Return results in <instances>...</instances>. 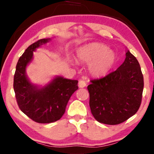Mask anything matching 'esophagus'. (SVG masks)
Wrapping results in <instances>:
<instances>
[{"mask_svg":"<svg viewBox=\"0 0 154 154\" xmlns=\"http://www.w3.org/2000/svg\"><path fill=\"white\" fill-rule=\"evenodd\" d=\"M78 84H79V88H84V87H85V85H86V83H85V81H83V80H80Z\"/></svg>","mask_w":154,"mask_h":154,"instance_id":"34e87169","label":"esophagus"}]
</instances>
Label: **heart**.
Listing matches in <instances>:
<instances>
[{
  "label": "heart",
  "instance_id": "heart-1",
  "mask_svg": "<svg viewBox=\"0 0 154 154\" xmlns=\"http://www.w3.org/2000/svg\"><path fill=\"white\" fill-rule=\"evenodd\" d=\"M76 58L82 63L88 64V70L92 76L102 77L112 69L116 54L105 44L95 42L78 49Z\"/></svg>",
  "mask_w": 154,
  "mask_h": 154
}]
</instances>
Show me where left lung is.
<instances>
[{
  "label": "left lung",
  "instance_id": "left-lung-1",
  "mask_svg": "<svg viewBox=\"0 0 154 154\" xmlns=\"http://www.w3.org/2000/svg\"><path fill=\"white\" fill-rule=\"evenodd\" d=\"M126 59L116 71L88 86L90 107L100 123L117 125L127 120L140 107L144 82L140 64L128 50Z\"/></svg>",
  "mask_w": 154,
  "mask_h": 154
}]
</instances>
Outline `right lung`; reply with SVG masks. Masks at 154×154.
<instances>
[{
  "mask_svg": "<svg viewBox=\"0 0 154 154\" xmlns=\"http://www.w3.org/2000/svg\"><path fill=\"white\" fill-rule=\"evenodd\" d=\"M51 38H43L32 43L19 58L14 79V89L19 108L33 121L48 124L60 119L70 98L78 89V81L56 76L43 87H38L28 79L26 69L32 61L33 51Z\"/></svg>",
  "mask_w": 154,
  "mask_h": 154,
  "instance_id": "add662e5",
  "label": "right lung"
}]
</instances>
